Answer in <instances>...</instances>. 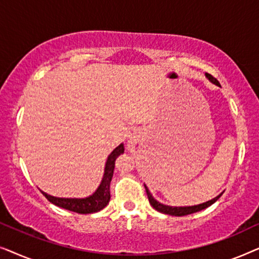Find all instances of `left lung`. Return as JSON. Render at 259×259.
<instances>
[{"mask_svg": "<svg viewBox=\"0 0 259 259\" xmlns=\"http://www.w3.org/2000/svg\"><path fill=\"white\" fill-rule=\"evenodd\" d=\"M206 77L208 80L211 81L212 83L217 84V86H221L218 82L217 79H214L213 76L210 75V74H205ZM145 189H146V193H147V197H148V200H150V204L153 206V208L155 210L161 212V213H165V214H169V215H177V217H182V215H187V214H191V213H196L198 211H201L204 210V208H206L208 206H211L212 204L215 203L221 196L223 194V192L221 194H218L217 197H214L213 199L208 200V201H205L203 204H198V205H193V206H168V205H164L161 203H159L157 199H154V197L152 196L150 190H148V187L145 185Z\"/></svg>", "mask_w": 259, "mask_h": 259, "instance_id": "left-lung-1", "label": "left lung"}]
</instances>
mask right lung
Wrapping results in <instances>:
<instances>
[{"label":"right lung","instance_id":"1","mask_svg":"<svg viewBox=\"0 0 259 259\" xmlns=\"http://www.w3.org/2000/svg\"><path fill=\"white\" fill-rule=\"evenodd\" d=\"M123 151H125L123 144H120L119 146L115 147L112 153L108 155L105 164L104 177H102L100 185L98 186L95 192L93 194H91V196H88L86 198H59L51 196V194L46 193L41 190L40 191L51 203L59 207L65 208V210L76 212V213L81 214L94 213V212L100 211L104 207L107 206L109 199H111L109 185H111L113 172H114L115 160L120 154L123 153Z\"/></svg>","mask_w":259,"mask_h":259}]
</instances>
